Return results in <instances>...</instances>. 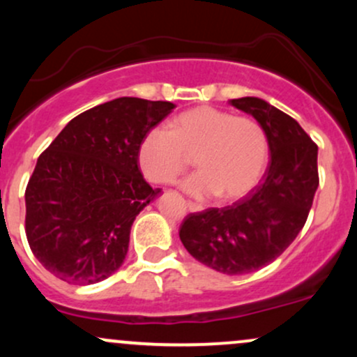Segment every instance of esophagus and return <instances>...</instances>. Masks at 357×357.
I'll return each mask as SVG.
<instances>
[{"instance_id": "esophagus-1", "label": "esophagus", "mask_w": 357, "mask_h": 357, "mask_svg": "<svg viewBox=\"0 0 357 357\" xmlns=\"http://www.w3.org/2000/svg\"><path fill=\"white\" fill-rule=\"evenodd\" d=\"M186 206H188V210L192 211V213H196V211H203V206H202V204H198V203L188 202V203H186Z\"/></svg>"}]
</instances>
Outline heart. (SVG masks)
Returning a JSON list of instances; mask_svg holds the SVG:
<instances>
[{"label":"heart","instance_id":"heart-1","mask_svg":"<svg viewBox=\"0 0 357 357\" xmlns=\"http://www.w3.org/2000/svg\"><path fill=\"white\" fill-rule=\"evenodd\" d=\"M198 173L183 183L192 196L220 195L238 199L260 181L268 158L265 130L250 117L233 116L211 105L179 114L166 127H153L142 137L137 161L151 183L176 181L191 165Z\"/></svg>","mask_w":357,"mask_h":357}]
</instances>
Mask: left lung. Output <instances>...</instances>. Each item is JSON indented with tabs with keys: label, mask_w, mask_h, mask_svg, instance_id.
I'll return each mask as SVG.
<instances>
[{
	"label": "left lung",
	"mask_w": 357,
	"mask_h": 357,
	"mask_svg": "<svg viewBox=\"0 0 357 357\" xmlns=\"http://www.w3.org/2000/svg\"><path fill=\"white\" fill-rule=\"evenodd\" d=\"M230 104L255 117L265 130L268 167L260 184L231 206L188 215L179 238L206 267L243 275L280 257L304 228L319 186L317 144L296 119L258 97Z\"/></svg>",
	"instance_id": "1"
}]
</instances>
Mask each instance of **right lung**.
<instances>
[{
	"instance_id": "add662e5",
	"label": "right lung",
	"mask_w": 357,
	"mask_h": 357,
	"mask_svg": "<svg viewBox=\"0 0 357 357\" xmlns=\"http://www.w3.org/2000/svg\"><path fill=\"white\" fill-rule=\"evenodd\" d=\"M176 107L121 97L72 119L40 154L24 191V230L48 272L73 285L119 270L136 216L161 192L142 178L137 149Z\"/></svg>"
}]
</instances>
